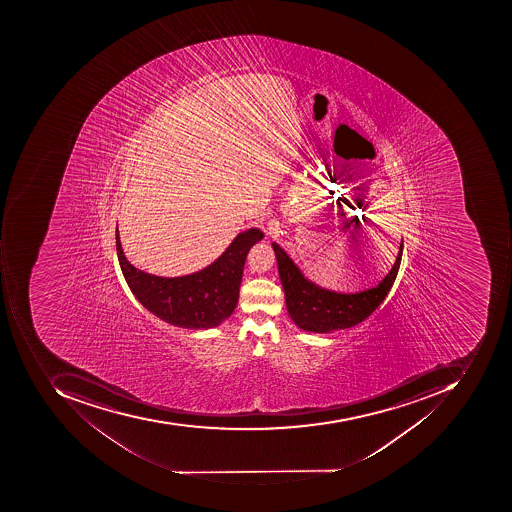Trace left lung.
I'll use <instances>...</instances> for the list:
<instances>
[{
    "label": "left lung",
    "mask_w": 512,
    "mask_h": 512,
    "mask_svg": "<svg viewBox=\"0 0 512 512\" xmlns=\"http://www.w3.org/2000/svg\"><path fill=\"white\" fill-rule=\"evenodd\" d=\"M289 317L301 331L329 334L366 320L385 300L400 269L403 240L389 274L374 288L355 294L321 288L309 280L280 244L272 243Z\"/></svg>",
    "instance_id": "obj_1"
}]
</instances>
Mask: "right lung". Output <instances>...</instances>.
<instances>
[{"mask_svg": "<svg viewBox=\"0 0 512 512\" xmlns=\"http://www.w3.org/2000/svg\"><path fill=\"white\" fill-rule=\"evenodd\" d=\"M117 255L127 286L147 311L184 329L217 328L237 308L244 261L252 246L263 240L257 228L240 232L226 251L206 268L183 277H158L129 263L121 248L117 226Z\"/></svg>", "mask_w": 512, "mask_h": 512, "instance_id": "add662e5", "label": "right lung"}]
</instances>
